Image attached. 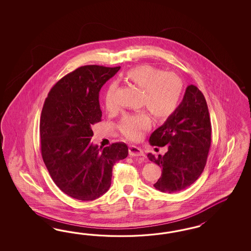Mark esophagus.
Wrapping results in <instances>:
<instances>
[{"instance_id": "obj_1", "label": "esophagus", "mask_w": 251, "mask_h": 251, "mask_svg": "<svg viewBox=\"0 0 251 251\" xmlns=\"http://www.w3.org/2000/svg\"><path fill=\"white\" fill-rule=\"evenodd\" d=\"M129 154L130 156H145V152L135 145H130L129 147Z\"/></svg>"}]
</instances>
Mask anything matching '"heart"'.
I'll return each mask as SVG.
<instances>
[{
  "instance_id": "obj_1",
  "label": "heart",
  "mask_w": 251,
  "mask_h": 251,
  "mask_svg": "<svg viewBox=\"0 0 251 251\" xmlns=\"http://www.w3.org/2000/svg\"><path fill=\"white\" fill-rule=\"evenodd\" d=\"M127 81L143 89L142 105L146 106L153 117L165 120L176 111L183 91L182 80L174 73L163 72L150 64H142L129 69L126 73ZM115 84L106 89L105 104L112 109ZM151 120L145 112L125 115L120 124L122 134L130 140L140 139L143 132L150 128Z\"/></svg>"
}]
</instances>
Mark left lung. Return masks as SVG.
I'll return each mask as SVG.
<instances>
[{
	"label": "left lung",
	"instance_id": "1",
	"mask_svg": "<svg viewBox=\"0 0 251 251\" xmlns=\"http://www.w3.org/2000/svg\"><path fill=\"white\" fill-rule=\"evenodd\" d=\"M212 126L203 94L190 84L175 112L155 129L150 145L163 147L167 152L158 157H147L160 167L162 175L153 187L162 192L185 190L202 173L211 145Z\"/></svg>",
	"mask_w": 251,
	"mask_h": 251
}]
</instances>
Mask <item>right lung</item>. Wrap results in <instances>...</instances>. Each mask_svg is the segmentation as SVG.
<instances>
[{
    "instance_id": "add662e5",
    "label": "right lung",
    "mask_w": 251,
    "mask_h": 251,
    "mask_svg": "<svg viewBox=\"0 0 251 251\" xmlns=\"http://www.w3.org/2000/svg\"><path fill=\"white\" fill-rule=\"evenodd\" d=\"M121 67L86 65L57 82L40 117L41 154L54 183L70 197L93 201L111 185L112 167L128 155L116 143L102 149L91 143L92 126L101 122L99 91Z\"/></svg>"
}]
</instances>
